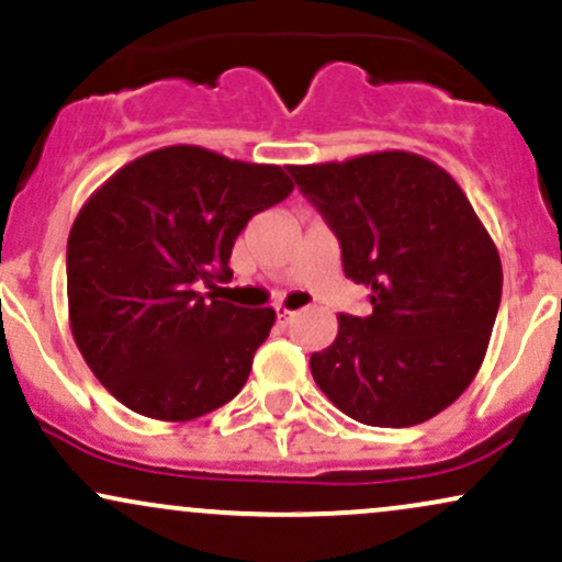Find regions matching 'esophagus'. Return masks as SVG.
I'll return each mask as SVG.
<instances>
[{"instance_id": "34e87169", "label": "esophagus", "mask_w": 562, "mask_h": 562, "mask_svg": "<svg viewBox=\"0 0 562 562\" xmlns=\"http://www.w3.org/2000/svg\"><path fill=\"white\" fill-rule=\"evenodd\" d=\"M294 315H296V313H292V310H286V307H276V318H279L281 326H289V323L294 321Z\"/></svg>"}]
</instances>
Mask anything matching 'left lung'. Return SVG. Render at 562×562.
Returning <instances> with one entry per match:
<instances>
[{"instance_id":"8db88e82","label":"left lung","mask_w":562,"mask_h":562,"mask_svg":"<svg viewBox=\"0 0 562 562\" xmlns=\"http://www.w3.org/2000/svg\"><path fill=\"white\" fill-rule=\"evenodd\" d=\"M341 244L345 276L371 289L368 318L310 358L315 384L349 418L405 428L450 407L476 379L503 262L458 181L437 162L381 149L289 165Z\"/></svg>"}]
</instances>
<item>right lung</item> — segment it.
<instances>
[{
	"label": "right lung",
	"instance_id": "obj_1",
	"mask_svg": "<svg viewBox=\"0 0 562 562\" xmlns=\"http://www.w3.org/2000/svg\"><path fill=\"white\" fill-rule=\"evenodd\" d=\"M281 165L173 144L123 165L68 236V318L86 366L128 411L183 424L247 384L270 307L204 300L247 221L292 194Z\"/></svg>",
	"mask_w": 562,
	"mask_h": 562
}]
</instances>
